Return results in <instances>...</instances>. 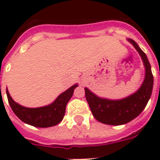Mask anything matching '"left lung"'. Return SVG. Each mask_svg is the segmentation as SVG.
<instances>
[{"label": "left lung", "instance_id": "8db88e82", "mask_svg": "<svg viewBox=\"0 0 160 160\" xmlns=\"http://www.w3.org/2000/svg\"><path fill=\"white\" fill-rule=\"evenodd\" d=\"M129 41L141 56L145 66V78L139 90L129 97L119 100H109L99 98L87 88L85 89V98L90 110L95 119L100 123L110 125H121L136 118L146 106L151 96L154 77L146 55L139 48L136 42L129 39Z\"/></svg>", "mask_w": 160, "mask_h": 160}]
</instances>
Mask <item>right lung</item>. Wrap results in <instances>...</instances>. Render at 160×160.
Here are the masks:
<instances>
[{
    "label": "right lung",
    "instance_id": "1",
    "mask_svg": "<svg viewBox=\"0 0 160 160\" xmlns=\"http://www.w3.org/2000/svg\"><path fill=\"white\" fill-rule=\"evenodd\" d=\"M78 85H72L66 91L62 93L51 105L40 108H26L18 105L12 100L8 90L6 95L9 105L16 116L26 124L39 128L55 126L64 118L65 107L68 101L72 97L73 92Z\"/></svg>",
    "mask_w": 160,
    "mask_h": 160
}]
</instances>
